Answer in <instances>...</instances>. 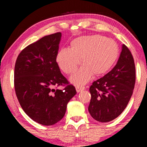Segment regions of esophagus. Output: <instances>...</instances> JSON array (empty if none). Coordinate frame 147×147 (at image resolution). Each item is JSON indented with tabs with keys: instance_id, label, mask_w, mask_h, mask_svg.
Listing matches in <instances>:
<instances>
[{
	"instance_id": "34e87169",
	"label": "esophagus",
	"mask_w": 147,
	"mask_h": 147,
	"mask_svg": "<svg viewBox=\"0 0 147 147\" xmlns=\"http://www.w3.org/2000/svg\"><path fill=\"white\" fill-rule=\"evenodd\" d=\"M76 91H77L78 92H80L84 90V89H85V87H84V86H76Z\"/></svg>"
}]
</instances>
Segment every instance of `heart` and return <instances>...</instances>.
<instances>
[{"label":"heart","instance_id":"obj_1","mask_svg":"<svg viewBox=\"0 0 147 147\" xmlns=\"http://www.w3.org/2000/svg\"><path fill=\"white\" fill-rule=\"evenodd\" d=\"M119 55L117 43L100 35L82 36L72 40L70 49L58 51L56 61L60 69L67 74H73L81 63L84 66L70 78L76 85H84L92 75L105 74L115 63Z\"/></svg>","mask_w":147,"mask_h":147}]
</instances>
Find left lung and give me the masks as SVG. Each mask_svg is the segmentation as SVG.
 <instances>
[{
	"label": "left lung",
	"mask_w": 147,
	"mask_h": 147,
	"mask_svg": "<svg viewBox=\"0 0 147 147\" xmlns=\"http://www.w3.org/2000/svg\"><path fill=\"white\" fill-rule=\"evenodd\" d=\"M135 81L134 58L129 49L122 45L116 65L90 86L88 111L92 117L98 122H107L120 115L132 95Z\"/></svg>",
	"instance_id": "8db88e82"
}]
</instances>
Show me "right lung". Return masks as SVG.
<instances>
[{
  "label": "right lung",
  "instance_id": "1",
  "mask_svg": "<svg viewBox=\"0 0 147 147\" xmlns=\"http://www.w3.org/2000/svg\"><path fill=\"white\" fill-rule=\"evenodd\" d=\"M61 37L58 32L30 44L15 63L14 86L20 105L32 120L45 126L63 118L67 103L77 93L56 61ZM60 85L65 88L55 89Z\"/></svg>",
  "mask_w": 147,
  "mask_h": 147
}]
</instances>
